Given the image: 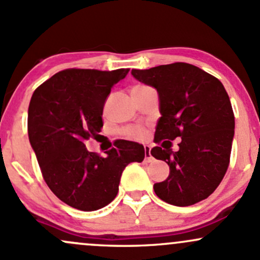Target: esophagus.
<instances>
[{
  "mask_svg": "<svg viewBox=\"0 0 260 260\" xmlns=\"http://www.w3.org/2000/svg\"><path fill=\"white\" fill-rule=\"evenodd\" d=\"M144 159L147 161H150L152 160V154H150V147H144Z\"/></svg>",
  "mask_w": 260,
  "mask_h": 260,
  "instance_id": "1",
  "label": "esophagus"
}]
</instances>
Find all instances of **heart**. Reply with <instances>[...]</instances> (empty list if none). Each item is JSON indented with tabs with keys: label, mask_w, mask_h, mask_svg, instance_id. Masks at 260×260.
<instances>
[{
	"label": "heart",
	"mask_w": 260,
	"mask_h": 260,
	"mask_svg": "<svg viewBox=\"0 0 260 260\" xmlns=\"http://www.w3.org/2000/svg\"><path fill=\"white\" fill-rule=\"evenodd\" d=\"M128 136L131 137V138H135V139H139L143 137V132L139 129H133V131H129L128 132Z\"/></svg>",
	"instance_id": "1"
}]
</instances>
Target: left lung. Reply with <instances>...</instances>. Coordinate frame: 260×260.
<instances>
[{
  "mask_svg": "<svg viewBox=\"0 0 260 260\" xmlns=\"http://www.w3.org/2000/svg\"><path fill=\"white\" fill-rule=\"evenodd\" d=\"M132 75L155 87L161 117L150 154L168 162L167 180L154 184L156 196L174 206H190L207 199L230 165L235 115L228 93L217 78L195 65L173 62L132 70ZM181 138L178 152L171 141Z\"/></svg>",
  "mask_w": 260,
  "mask_h": 260,
  "instance_id": "1",
  "label": "left lung"
}]
</instances>
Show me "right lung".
Returning <instances> with one entry per match:
<instances>
[{"mask_svg":"<svg viewBox=\"0 0 260 260\" xmlns=\"http://www.w3.org/2000/svg\"><path fill=\"white\" fill-rule=\"evenodd\" d=\"M129 69H65L36 88L28 107V137L45 182L54 195L81 211H96L118 192L122 172L144 159V147L119 139L106 156L88 152L99 136L111 88Z\"/></svg>","mask_w":260,"mask_h":260,"instance_id":"1","label":"right lung"}]
</instances>
